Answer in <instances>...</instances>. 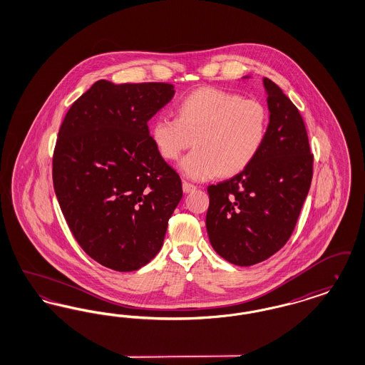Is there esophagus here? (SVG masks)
<instances>
[{"label": "esophagus", "instance_id": "esophagus-1", "mask_svg": "<svg viewBox=\"0 0 365 365\" xmlns=\"http://www.w3.org/2000/svg\"><path fill=\"white\" fill-rule=\"evenodd\" d=\"M182 187H183L185 192H191V191H194L197 189L195 185H191L189 182H183V183H182Z\"/></svg>", "mask_w": 365, "mask_h": 365}]
</instances>
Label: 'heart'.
I'll list each match as a JSON object with an SVG mask.
<instances>
[{"instance_id":"heart-1","label":"heart","mask_w":365,"mask_h":365,"mask_svg":"<svg viewBox=\"0 0 365 365\" xmlns=\"http://www.w3.org/2000/svg\"><path fill=\"white\" fill-rule=\"evenodd\" d=\"M269 115L259 100L204 87L178 105V118L158 116L152 139L161 156L178 160L194 145L179 170L192 180L240 174L259 156L268 134Z\"/></svg>"}]
</instances>
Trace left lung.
Instances as JSON below:
<instances>
[{
	"instance_id": "8db88e82",
	"label": "left lung",
	"mask_w": 365,
	"mask_h": 365,
	"mask_svg": "<svg viewBox=\"0 0 365 365\" xmlns=\"http://www.w3.org/2000/svg\"><path fill=\"white\" fill-rule=\"evenodd\" d=\"M262 85L269 124L259 156L241 174L208 187L210 245L241 267L267 260L289 241L312 182L313 156L298 109L272 81L264 78Z\"/></svg>"
}]
</instances>
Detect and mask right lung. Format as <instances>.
Listing matches in <instances>:
<instances>
[{
  "instance_id": "obj_1",
  "label": "right lung",
  "mask_w": 365,
  "mask_h": 365,
  "mask_svg": "<svg viewBox=\"0 0 365 365\" xmlns=\"http://www.w3.org/2000/svg\"><path fill=\"white\" fill-rule=\"evenodd\" d=\"M168 83L98 81L67 112L53 156V185L75 240L87 255L130 272L161 249L182 198L148 122L168 104Z\"/></svg>"
}]
</instances>
